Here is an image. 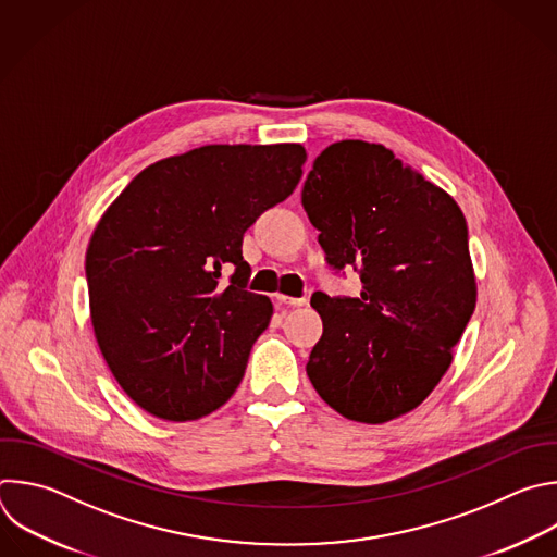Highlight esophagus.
<instances>
[{
  "label": "esophagus",
  "mask_w": 557,
  "mask_h": 557,
  "mask_svg": "<svg viewBox=\"0 0 557 557\" xmlns=\"http://www.w3.org/2000/svg\"><path fill=\"white\" fill-rule=\"evenodd\" d=\"M277 299V304H282V306H286V308H290V306H306V297H288V295H277L275 297Z\"/></svg>",
  "instance_id": "34e87169"
}]
</instances>
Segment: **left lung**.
Listing matches in <instances>:
<instances>
[{
  "mask_svg": "<svg viewBox=\"0 0 557 557\" xmlns=\"http://www.w3.org/2000/svg\"><path fill=\"white\" fill-rule=\"evenodd\" d=\"M301 206L325 262L360 275V297L314 293L323 334L306 372L354 422L383 424L437 387L476 304L463 212L381 146L343 139L312 163Z\"/></svg>",
  "mask_w": 557,
  "mask_h": 557,
  "instance_id": "1",
  "label": "left lung"
}]
</instances>
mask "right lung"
I'll return each instance as SVG.
<instances>
[{
  "label": "right lung",
  "instance_id": "right-lung-1",
  "mask_svg": "<svg viewBox=\"0 0 557 557\" xmlns=\"http://www.w3.org/2000/svg\"><path fill=\"white\" fill-rule=\"evenodd\" d=\"M304 161L299 144L201 146L141 170L100 219L85 260L91 323L144 411L197 420L240 385L273 314L247 290L243 236L293 195Z\"/></svg>",
  "mask_w": 557,
  "mask_h": 557
}]
</instances>
